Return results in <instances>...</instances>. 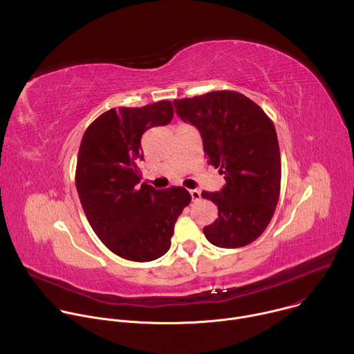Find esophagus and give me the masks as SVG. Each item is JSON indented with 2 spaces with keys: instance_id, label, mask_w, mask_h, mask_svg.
Instances as JSON below:
<instances>
[{
  "instance_id": "34e87169",
  "label": "esophagus",
  "mask_w": 354,
  "mask_h": 354,
  "mask_svg": "<svg viewBox=\"0 0 354 354\" xmlns=\"http://www.w3.org/2000/svg\"><path fill=\"white\" fill-rule=\"evenodd\" d=\"M190 196H192L193 201H196V200H198V198L201 197V193H200V190H197V189H193V190H190Z\"/></svg>"
}]
</instances>
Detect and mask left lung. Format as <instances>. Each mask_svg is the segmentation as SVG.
Segmentation results:
<instances>
[{"mask_svg":"<svg viewBox=\"0 0 354 354\" xmlns=\"http://www.w3.org/2000/svg\"><path fill=\"white\" fill-rule=\"evenodd\" d=\"M178 116L198 129L209 164L224 175L221 192H201L218 207L203 228L218 248L254 242L269 225L280 196L281 161L273 122L263 109L235 91H213L175 99Z\"/></svg>","mask_w":354,"mask_h":354,"instance_id":"8db88e82","label":"left lung"}]
</instances>
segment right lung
<instances>
[{
	"label": "right lung",
	"mask_w": 354,
	"mask_h": 354,
	"mask_svg": "<svg viewBox=\"0 0 354 354\" xmlns=\"http://www.w3.org/2000/svg\"><path fill=\"white\" fill-rule=\"evenodd\" d=\"M172 118L169 100L111 109L88 126L81 140L75 169L81 206L97 238L127 261L149 262L165 255L174 225L192 200L185 187L140 185L141 136Z\"/></svg>",
	"instance_id": "add662e5"
}]
</instances>
